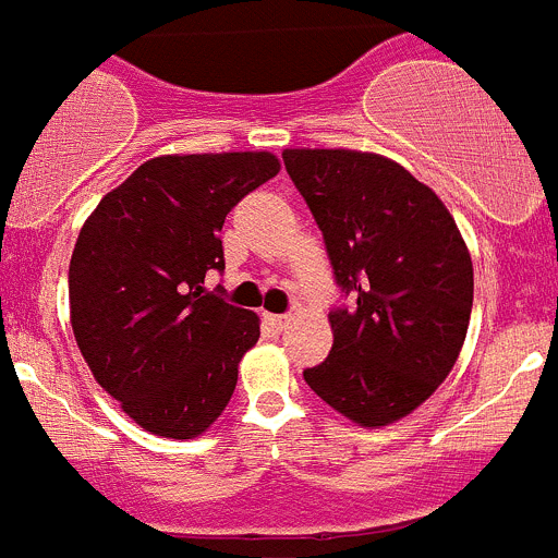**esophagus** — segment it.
Segmentation results:
<instances>
[{
    "label": "esophagus",
    "mask_w": 558,
    "mask_h": 558,
    "mask_svg": "<svg viewBox=\"0 0 558 558\" xmlns=\"http://www.w3.org/2000/svg\"><path fill=\"white\" fill-rule=\"evenodd\" d=\"M264 323L269 325V330L280 333V330L291 323V316L289 314H264Z\"/></svg>",
    "instance_id": "obj_1"
}]
</instances>
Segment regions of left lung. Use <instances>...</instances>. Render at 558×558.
<instances>
[{
  "mask_svg": "<svg viewBox=\"0 0 558 558\" xmlns=\"http://www.w3.org/2000/svg\"><path fill=\"white\" fill-rule=\"evenodd\" d=\"M353 303L330 311L333 348L311 389L361 428L423 405L448 378L473 311V260L450 210L409 169L355 149H283Z\"/></svg>",
  "mask_w": 558,
  "mask_h": 558,
  "instance_id": "8db88e82",
  "label": "left lung"
}]
</instances>
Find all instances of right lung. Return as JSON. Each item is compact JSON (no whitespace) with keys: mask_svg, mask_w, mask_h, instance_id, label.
Here are the masks:
<instances>
[{"mask_svg":"<svg viewBox=\"0 0 558 558\" xmlns=\"http://www.w3.org/2000/svg\"><path fill=\"white\" fill-rule=\"evenodd\" d=\"M280 172L272 153L160 155L105 194L69 264L72 330L97 384L144 430L194 439L217 423L258 341V316L205 291L225 269L235 203Z\"/></svg>","mask_w":558,"mask_h":558,"instance_id":"1","label":"right lung"}]
</instances>
